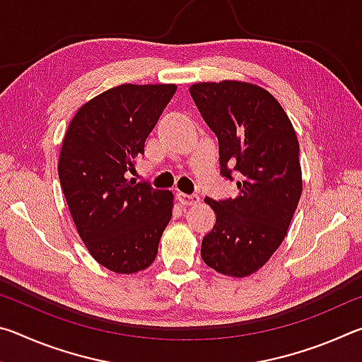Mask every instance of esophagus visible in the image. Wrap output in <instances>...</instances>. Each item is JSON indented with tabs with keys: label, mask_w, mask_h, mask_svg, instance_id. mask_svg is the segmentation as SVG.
<instances>
[{
	"label": "esophagus",
	"mask_w": 362,
	"mask_h": 362,
	"mask_svg": "<svg viewBox=\"0 0 362 362\" xmlns=\"http://www.w3.org/2000/svg\"><path fill=\"white\" fill-rule=\"evenodd\" d=\"M177 201L182 206H194L199 203V196L198 194H187V193H177Z\"/></svg>",
	"instance_id": "34e87169"
}]
</instances>
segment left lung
Instances as JSON below:
<instances>
[{"mask_svg":"<svg viewBox=\"0 0 362 362\" xmlns=\"http://www.w3.org/2000/svg\"><path fill=\"white\" fill-rule=\"evenodd\" d=\"M189 94L217 136L220 174L238 185L235 198L204 199L217 220L201 257L218 273L249 276L281 246L302 194L296 131L279 102L255 84L198 83Z\"/></svg>","mask_w":362,"mask_h":362,"instance_id":"1","label":"left lung"}]
</instances>
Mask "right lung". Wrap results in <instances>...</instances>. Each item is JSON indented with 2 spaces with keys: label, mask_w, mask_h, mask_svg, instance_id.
I'll return each instance as SVG.
<instances>
[{
  "label": "right lung",
  "mask_w": 362,
  "mask_h": 362,
  "mask_svg": "<svg viewBox=\"0 0 362 362\" xmlns=\"http://www.w3.org/2000/svg\"><path fill=\"white\" fill-rule=\"evenodd\" d=\"M175 84H121L78 110L66 129L59 179L78 235L90 255L115 273H137L156 259L173 217L174 196L127 180L134 159Z\"/></svg>",
  "instance_id": "right-lung-1"
}]
</instances>
